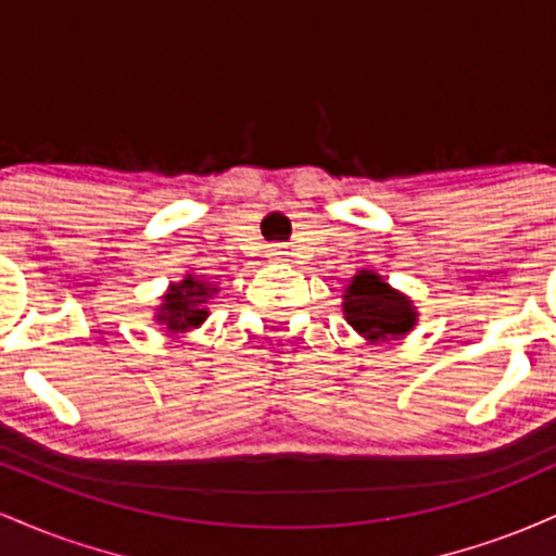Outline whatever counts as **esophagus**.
<instances>
[{"instance_id": "34e87169", "label": "esophagus", "mask_w": 556, "mask_h": 556, "mask_svg": "<svg viewBox=\"0 0 556 556\" xmlns=\"http://www.w3.org/2000/svg\"><path fill=\"white\" fill-rule=\"evenodd\" d=\"M266 253H269V258H279V256H285L282 245H271V248H269V251H266Z\"/></svg>"}]
</instances>
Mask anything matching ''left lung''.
Segmentation results:
<instances>
[{
  "instance_id": "1",
  "label": "left lung",
  "mask_w": 556,
  "mask_h": 556,
  "mask_svg": "<svg viewBox=\"0 0 556 556\" xmlns=\"http://www.w3.org/2000/svg\"><path fill=\"white\" fill-rule=\"evenodd\" d=\"M342 314L371 344L402 340L418 324L416 303L371 269H361L350 279L342 295Z\"/></svg>"
}]
</instances>
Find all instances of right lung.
<instances>
[{"label":"right lung","mask_w":556,"mask_h":556,"mask_svg":"<svg viewBox=\"0 0 556 556\" xmlns=\"http://www.w3.org/2000/svg\"><path fill=\"white\" fill-rule=\"evenodd\" d=\"M219 287L206 282L195 274H185L180 282H172L162 295L154 321L169 334H182V331L198 329L208 318V300H212Z\"/></svg>","instance_id":"obj_1"}]
</instances>
